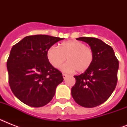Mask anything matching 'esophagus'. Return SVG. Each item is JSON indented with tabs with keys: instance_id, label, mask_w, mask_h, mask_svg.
Returning a JSON list of instances; mask_svg holds the SVG:
<instances>
[{
	"instance_id": "1",
	"label": "esophagus",
	"mask_w": 127,
	"mask_h": 127,
	"mask_svg": "<svg viewBox=\"0 0 127 127\" xmlns=\"http://www.w3.org/2000/svg\"><path fill=\"white\" fill-rule=\"evenodd\" d=\"M67 76H68L67 74H63V77L64 79H65L67 77Z\"/></svg>"
}]
</instances>
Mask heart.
<instances>
[{
    "mask_svg": "<svg viewBox=\"0 0 127 127\" xmlns=\"http://www.w3.org/2000/svg\"><path fill=\"white\" fill-rule=\"evenodd\" d=\"M47 56L50 63L56 68L61 67L67 58L68 63L62 67V70L64 72L76 70L79 73L88 69L94 59L92 49L78 41L62 43L60 47L51 46L48 49Z\"/></svg>",
    "mask_w": 127,
    "mask_h": 127,
    "instance_id": "1",
    "label": "heart"
}]
</instances>
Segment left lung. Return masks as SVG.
I'll return each mask as SVG.
<instances>
[{
  "mask_svg": "<svg viewBox=\"0 0 127 127\" xmlns=\"http://www.w3.org/2000/svg\"><path fill=\"white\" fill-rule=\"evenodd\" d=\"M87 43L94 53L92 63L80 75L74 76L76 84L72 96L78 104L94 107L102 104L112 94L117 83L119 61L111 46L89 37L76 39Z\"/></svg>",
  "mask_w": 127,
  "mask_h": 127,
  "instance_id": "obj_1",
  "label": "left lung"
}]
</instances>
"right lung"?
I'll return each instance as SVG.
<instances>
[{
	"label": "right lung",
	"mask_w": 127,
	"mask_h": 127,
	"mask_svg": "<svg viewBox=\"0 0 127 127\" xmlns=\"http://www.w3.org/2000/svg\"><path fill=\"white\" fill-rule=\"evenodd\" d=\"M63 39L47 35H30L13 46L7 61L8 82L14 95L33 107L47 105L63 81L61 72L51 64L47 53Z\"/></svg>",
	"instance_id": "1"
}]
</instances>
